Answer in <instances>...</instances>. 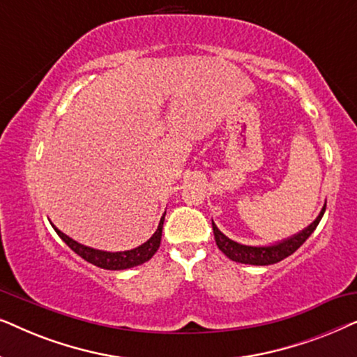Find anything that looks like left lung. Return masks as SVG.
<instances>
[{
	"label": "left lung",
	"mask_w": 357,
	"mask_h": 357,
	"mask_svg": "<svg viewBox=\"0 0 357 357\" xmlns=\"http://www.w3.org/2000/svg\"><path fill=\"white\" fill-rule=\"evenodd\" d=\"M325 208L326 204L321 208L320 214L317 216L315 221L312 222L309 227H305L304 231L296 234V236L286 238V241L275 243V245H268V247L242 245V243L234 242L229 237L224 236V234L216 227V224L213 222L214 241H216V245L219 247V250H221L227 258H231L232 261L245 263V265H258V266L273 265V263H278L284 260L286 257L292 255V253H294L297 248H299L302 243L310 237V234L315 231L317 226H319L320 219L325 213Z\"/></svg>",
	"instance_id": "1"
}]
</instances>
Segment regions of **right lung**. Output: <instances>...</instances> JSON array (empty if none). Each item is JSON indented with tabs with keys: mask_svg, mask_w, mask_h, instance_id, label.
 I'll return each instance as SVG.
<instances>
[{
	"mask_svg": "<svg viewBox=\"0 0 357 357\" xmlns=\"http://www.w3.org/2000/svg\"><path fill=\"white\" fill-rule=\"evenodd\" d=\"M164 218H160V222L158 226V231L153 234V237L149 238L148 242H144L143 245L131 248V250H125V252H104V250H97V248H91L82 245V243L73 241L71 237H68L66 234H63L60 229H55V232L61 237V241L66 243L68 247L71 248L73 252L77 253L81 258H84L86 261L92 263V265L104 268V270H128V268L143 265L148 260L153 258V255L158 252V248L160 245V237H162V224H164Z\"/></svg>",
	"mask_w": 357,
	"mask_h": 357,
	"instance_id": "obj_1",
	"label": "right lung"
}]
</instances>
